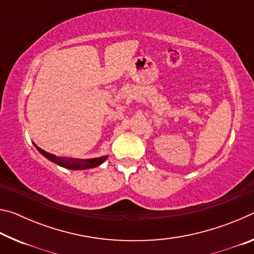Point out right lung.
Segmentation results:
<instances>
[{
	"instance_id": "add662e5",
	"label": "right lung",
	"mask_w": 254,
	"mask_h": 254,
	"mask_svg": "<svg viewBox=\"0 0 254 254\" xmlns=\"http://www.w3.org/2000/svg\"><path fill=\"white\" fill-rule=\"evenodd\" d=\"M34 147L37 148L38 151H39L42 156H45L48 160L55 162L56 165L60 167H64V168L67 169H72V170H84V169H91L95 168V167L102 165L109 156H103L100 158H93V159H76V158H67V157H57L53 153H49L42 150L41 148L37 147L34 144Z\"/></svg>"
}]
</instances>
